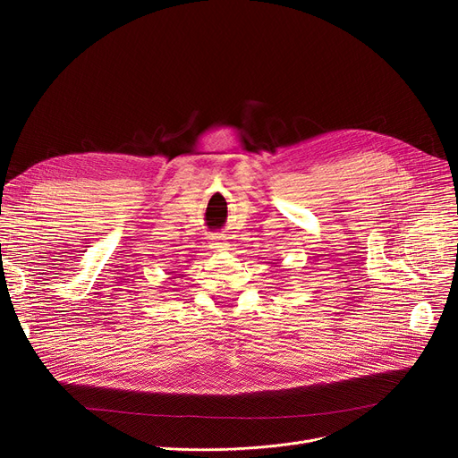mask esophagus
Returning a JSON list of instances; mask_svg holds the SVG:
<instances>
[{
  "label": "esophagus",
  "instance_id": "1",
  "mask_svg": "<svg viewBox=\"0 0 458 458\" xmlns=\"http://www.w3.org/2000/svg\"><path fill=\"white\" fill-rule=\"evenodd\" d=\"M211 249H215V250H226V249H228V242H225V239H223L221 235H219V237H213Z\"/></svg>",
  "mask_w": 458,
  "mask_h": 458
}]
</instances>
